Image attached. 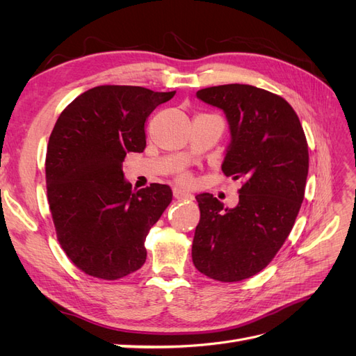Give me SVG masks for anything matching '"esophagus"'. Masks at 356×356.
<instances>
[{"instance_id": "34e87169", "label": "esophagus", "mask_w": 356, "mask_h": 356, "mask_svg": "<svg viewBox=\"0 0 356 356\" xmlns=\"http://www.w3.org/2000/svg\"><path fill=\"white\" fill-rule=\"evenodd\" d=\"M174 196H175L177 199H191V197H193L191 193H188V191H186V190H182V188H178V187L174 188Z\"/></svg>"}]
</instances>
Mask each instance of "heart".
Wrapping results in <instances>:
<instances>
[{
    "mask_svg": "<svg viewBox=\"0 0 356 356\" xmlns=\"http://www.w3.org/2000/svg\"><path fill=\"white\" fill-rule=\"evenodd\" d=\"M182 181H186V182H187V181H188V178H187V177H184V178H182Z\"/></svg>",
    "mask_w": 356,
    "mask_h": 356,
    "instance_id": "b5f03b06",
    "label": "heart"
}]
</instances>
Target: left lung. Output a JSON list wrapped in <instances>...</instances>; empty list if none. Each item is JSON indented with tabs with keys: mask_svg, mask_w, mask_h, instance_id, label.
I'll return each instance as SVG.
<instances>
[{
	"mask_svg": "<svg viewBox=\"0 0 356 356\" xmlns=\"http://www.w3.org/2000/svg\"><path fill=\"white\" fill-rule=\"evenodd\" d=\"M196 96L225 114L230 143L221 168L243 186L234 208L209 193L196 196L193 264L215 281L238 282L261 272L293 229L309 170L306 136L293 106L264 89L236 83Z\"/></svg>",
	"mask_w": 356,
	"mask_h": 356,
	"instance_id": "1",
	"label": "left lung"
}]
</instances>
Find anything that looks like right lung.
<instances>
[{
	"label": "right lung",
	"mask_w": 356,
	"mask_h": 356,
	"mask_svg": "<svg viewBox=\"0 0 356 356\" xmlns=\"http://www.w3.org/2000/svg\"><path fill=\"white\" fill-rule=\"evenodd\" d=\"M174 92L98 86L59 115L49 139L46 182L58 241L90 276L114 281L145 263V238L172 200L166 184L134 190L122 165L143 153L145 122Z\"/></svg>",
	"instance_id": "obj_1"
}]
</instances>
